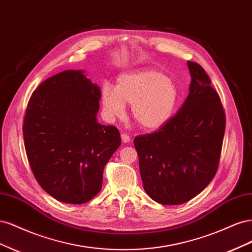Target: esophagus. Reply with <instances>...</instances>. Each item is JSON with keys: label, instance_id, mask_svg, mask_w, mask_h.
I'll return each mask as SVG.
<instances>
[{"label": "esophagus", "instance_id": "34e87169", "mask_svg": "<svg viewBox=\"0 0 252 252\" xmlns=\"http://www.w3.org/2000/svg\"><path fill=\"white\" fill-rule=\"evenodd\" d=\"M121 138H122V141H123L124 143L130 142V136H129L127 133H122L121 134Z\"/></svg>", "mask_w": 252, "mask_h": 252}]
</instances>
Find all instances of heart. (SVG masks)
Masks as SVG:
<instances>
[{"label":"heart","mask_w":252,"mask_h":252,"mask_svg":"<svg viewBox=\"0 0 252 252\" xmlns=\"http://www.w3.org/2000/svg\"><path fill=\"white\" fill-rule=\"evenodd\" d=\"M179 98L174 82L161 71L146 69L121 74L117 87L104 84L102 103L109 119L122 118L126 105H132V116L141 127L158 129L173 114Z\"/></svg>","instance_id":"obj_1"}]
</instances>
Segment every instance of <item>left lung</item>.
Masks as SVG:
<instances>
[{
	"mask_svg": "<svg viewBox=\"0 0 252 252\" xmlns=\"http://www.w3.org/2000/svg\"><path fill=\"white\" fill-rule=\"evenodd\" d=\"M189 94L178 112L157 130L133 140L144 189L163 205L193 199L219 168L226 117L204 68L188 61Z\"/></svg>",
	"mask_w": 252,
	"mask_h": 252,
	"instance_id": "obj_1",
	"label": "left lung"
}]
</instances>
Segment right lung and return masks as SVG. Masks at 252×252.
Listing matches in <instances>:
<instances>
[{
  "mask_svg": "<svg viewBox=\"0 0 252 252\" xmlns=\"http://www.w3.org/2000/svg\"><path fill=\"white\" fill-rule=\"evenodd\" d=\"M100 98L101 89L81 70L45 80L29 98L23 121L28 162L40 186L60 202L94 199L121 145L117 127L97 123Z\"/></svg>",
  "mask_w": 252,
  "mask_h": 252,
  "instance_id": "add662e5",
  "label": "right lung"
}]
</instances>
